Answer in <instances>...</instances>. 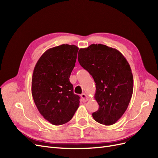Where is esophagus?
Here are the masks:
<instances>
[{
  "mask_svg": "<svg viewBox=\"0 0 158 158\" xmlns=\"http://www.w3.org/2000/svg\"><path fill=\"white\" fill-rule=\"evenodd\" d=\"M80 96H81V98H82V100H83L84 102H86V101H88V97L85 94H81Z\"/></svg>",
  "mask_w": 158,
  "mask_h": 158,
  "instance_id": "esophagus-1",
  "label": "esophagus"
}]
</instances>
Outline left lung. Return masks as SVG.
<instances>
[{
	"mask_svg": "<svg viewBox=\"0 0 158 158\" xmlns=\"http://www.w3.org/2000/svg\"><path fill=\"white\" fill-rule=\"evenodd\" d=\"M80 64L95 82V99L99 109L94 120L105 125L115 123L125 113L133 92V76L125 57L118 50L102 44L80 49Z\"/></svg>",
	"mask_w": 158,
	"mask_h": 158,
	"instance_id": "1",
	"label": "left lung"
}]
</instances>
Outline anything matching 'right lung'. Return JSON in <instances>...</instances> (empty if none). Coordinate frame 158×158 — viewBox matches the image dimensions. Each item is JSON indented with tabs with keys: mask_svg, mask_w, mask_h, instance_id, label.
Masks as SVG:
<instances>
[{
	"mask_svg": "<svg viewBox=\"0 0 158 158\" xmlns=\"http://www.w3.org/2000/svg\"><path fill=\"white\" fill-rule=\"evenodd\" d=\"M78 51L74 45L52 47L41 55L33 70V101L41 115L54 125L68 123L79 107L80 97L69 80Z\"/></svg>",
	"mask_w": 158,
	"mask_h": 158,
	"instance_id": "obj_1",
	"label": "right lung"
}]
</instances>
